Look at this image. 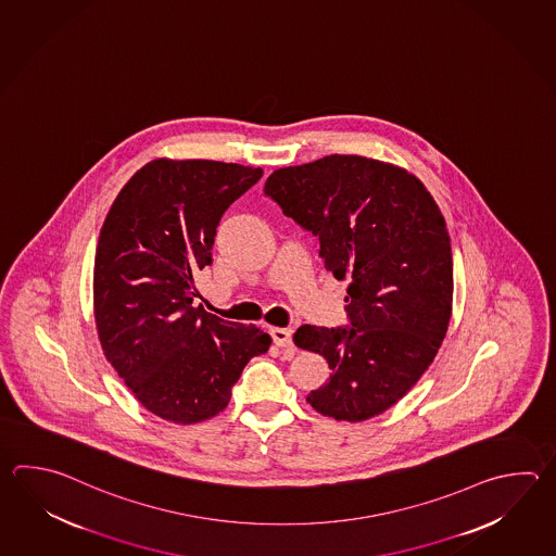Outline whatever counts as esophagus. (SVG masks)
<instances>
[{
	"mask_svg": "<svg viewBox=\"0 0 556 556\" xmlns=\"http://www.w3.org/2000/svg\"><path fill=\"white\" fill-rule=\"evenodd\" d=\"M269 334H271L273 342H275L277 346H281V349H283V346L285 349H291V346H293V330L271 327Z\"/></svg>",
	"mask_w": 556,
	"mask_h": 556,
	"instance_id": "34e87169",
	"label": "esophagus"
}]
</instances>
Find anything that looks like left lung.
Listing matches in <instances>:
<instances>
[{
  "label": "left lung",
  "mask_w": 556,
  "mask_h": 556,
  "mask_svg": "<svg viewBox=\"0 0 556 556\" xmlns=\"http://www.w3.org/2000/svg\"><path fill=\"white\" fill-rule=\"evenodd\" d=\"M263 192L317 236L325 269L349 283V327L303 325L293 337L332 370L306 402L329 418H375L408 394L447 332L454 261L442 212L416 176L344 154L279 168Z\"/></svg>",
  "instance_id": "left-lung-1"
}]
</instances>
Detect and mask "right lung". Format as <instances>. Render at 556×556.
<instances>
[{
	"instance_id": "add662e5",
	"label": "right lung",
	"mask_w": 556,
	"mask_h": 556,
	"mask_svg": "<svg viewBox=\"0 0 556 556\" xmlns=\"http://www.w3.org/2000/svg\"><path fill=\"white\" fill-rule=\"evenodd\" d=\"M263 170L216 160L148 162L102 224L92 277L94 320L114 370L152 414L198 424L271 337L193 306V275L212 263L219 219Z\"/></svg>"
}]
</instances>
